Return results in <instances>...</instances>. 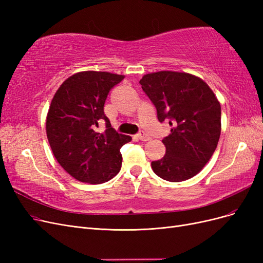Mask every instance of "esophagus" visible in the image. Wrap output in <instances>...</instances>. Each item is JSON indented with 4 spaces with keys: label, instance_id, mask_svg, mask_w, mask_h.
Instances as JSON below:
<instances>
[{
    "label": "esophagus",
    "instance_id": "obj_1",
    "mask_svg": "<svg viewBox=\"0 0 263 263\" xmlns=\"http://www.w3.org/2000/svg\"><path fill=\"white\" fill-rule=\"evenodd\" d=\"M137 138H138L139 140H141V141H148V140L151 139L145 132L138 133V134H137Z\"/></svg>",
    "mask_w": 263,
    "mask_h": 263
}]
</instances>
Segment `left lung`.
I'll use <instances>...</instances> for the list:
<instances>
[{"instance_id":"left-lung-1","label":"left lung","mask_w":263,"mask_h":263,"mask_svg":"<svg viewBox=\"0 0 263 263\" xmlns=\"http://www.w3.org/2000/svg\"><path fill=\"white\" fill-rule=\"evenodd\" d=\"M157 109L158 121H169L171 134L162 139L165 155L151 162L158 177L182 182L209 162L220 136V104L202 79L185 72L159 71L139 81Z\"/></svg>"}]
</instances>
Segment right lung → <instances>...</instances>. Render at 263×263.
Wrapping results in <instances>:
<instances>
[{
    "label": "right lung",
    "mask_w": 263,
    "mask_h": 263,
    "mask_svg": "<svg viewBox=\"0 0 263 263\" xmlns=\"http://www.w3.org/2000/svg\"><path fill=\"white\" fill-rule=\"evenodd\" d=\"M124 76L83 71L68 78L55 92L47 114L46 132L59 164L78 181L101 184L113 179L122 168L119 149L132 140L118 134L104 114L112 87ZM106 122L104 133L96 132Z\"/></svg>",
    "instance_id": "1"
}]
</instances>
